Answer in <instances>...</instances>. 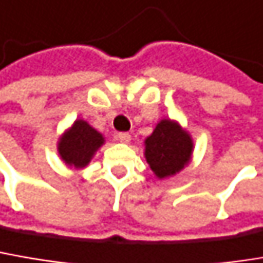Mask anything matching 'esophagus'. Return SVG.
I'll use <instances>...</instances> for the list:
<instances>
[{
    "instance_id": "obj_1",
    "label": "esophagus",
    "mask_w": 263,
    "mask_h": 263,
    "mask_svg": "<svg viewBox=\"0 0 263 263\" xmlns=\"http://www.w3.org/2000/svg\"><path fill=\"white\" fill-rule=\"evenodd\" d=\"M117 140L122 141V143H129L131 141V135H129V132H119L117 134Z\"/></svg>"
}]
</instances>
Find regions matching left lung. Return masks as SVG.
Returning <instances> with one entry per match:
<instances>
[{
    "label": "left lung",
    "instance_id": "left-lung-1",
    "mask_svg": "<svg viewBox=\"0 0 263 263\" xmlns=\"http://www.w3.org/2000/svg\"><path fill=\"white\" fill-rule=\"evenodd\" d=\"M144 156L159 179L180 172L191 159L193 140L176 122L161 120L144 141Z\"/></svg>",
    "mask_w": 263,
    "mask_h": 263
}]
</instances>
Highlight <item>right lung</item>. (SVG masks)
I'll list each match as a JSON object with an SVG mask.
<instances>
[{
  "label": "right lung",
  "instance_id": "1",
  "mask_svg": "<svg viewBox=\"0 0 263 263\" xmlns=\"http://www.w3.org/2000/svg\"><path fill=\"white\" fill-rule=\"evenodd\" d=\"M102 144V134L93 129L87 122L77 120L72 128L64 132L60 138L59 154L67 165L83 168Z\"/></svg>",
  "mask_w": 263,
  "mask_h": 263
}]
</instances>
